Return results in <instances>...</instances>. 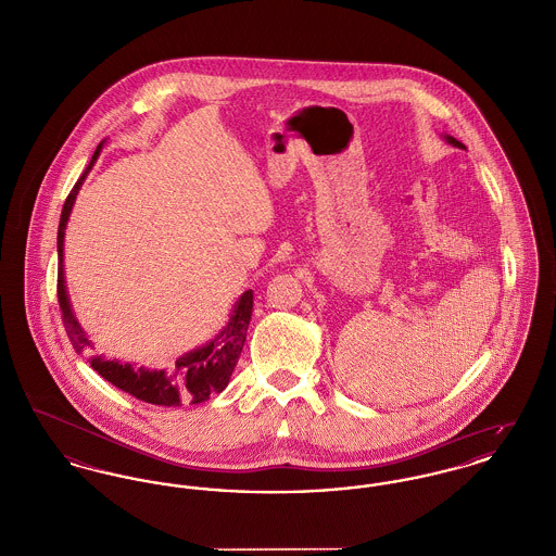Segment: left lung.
I'll return each mask as SVG.
<instances>
[{"label": "left lung", "instance_id": "left-lung-1", "mask_svg": "<svg viewBox=\"0 0 556 556\" xmlns=\"http://www.w3.org/2000/svg\"><path fill=\"white\" fill-rule=\"evenodd\" d=\"M443 139H444V141H446V143H448V146H453V148L466 149V146H464V143H462V141H457V139H453V137H451V135H444Z\"/></svg>", "mask_w": 556, "mask_h": 556}]
</instances>
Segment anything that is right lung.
Segmentation results:
<instances>
[{"label":"right lung","instance_id":"1","mask_svg":"<svg viewBox=\"0 0 556 556\" xmlns=\"http://www.w3.org/2000/svg\"><path fill=\"white\" fill-rule=\"evenodd\" d=\"M105 146L99 143L94 151L90 164L86 166L84 175L77 179L72 193L65 200L61 222H59V236H56V249H59V305L63 312V323L70 334V341L75 348L77 354L88 356L94 343L88 339L86 331L79 327L75 318L74 307L67 293V282H65V229L67 222L74 211L75 198L79 189L84 186L88 173L92 170L94 162L101 155V149ZM253 314V291H247L238 296L229 312V320L225 323L219 333L215 334L211 341L189 350L181 354L173 369H146L139 367L135 369L130 363H119V361H108L103 356H90L88 363L90 367L97 370L103 379H108L115 388L132 394L139 401H146L149 405H160V407H181V405H198L208 401L213 394H219L233 372V367L240 358V352L247 341V331Z\"/></svg>","mask_w":556,"mask_h":556}]
</instances>
